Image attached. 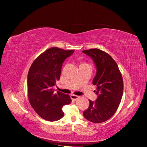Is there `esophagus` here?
Wrapping results in <instances>:
<instances>
[{
    "label": "esophagus",
    "mask_w": 147,
    "mask_h": 147,
    "mask_svg": "<svg viewBox=\"0 0 147 147\" xmlns=\"http://www.w3.org/2000/svg\"><path fill=\"white\" fill-rule=\"evenodd\" d=\"M70 97H71V99H72V100H74V101H76V100H77L78 99H79V96L75 95H71Z\"/></svg>",
    "instance_id": "1"
}]
</instances>
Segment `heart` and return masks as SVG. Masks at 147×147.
<instances>
[{
  "instance_id": "obj_1",
  "label": "heart",
  "mask_w": 147,
  "mask_h": 147,
  "mask_svg": "<svg viewBox=\"0 0 147 147\" xmlns=\"http://www.w3.org/2000/svg\"><path fill=\"white\" fill-rule=\"evenodd\" d=\"M82 64H81V65H82Z\"/></svg>"
}]
</instances>
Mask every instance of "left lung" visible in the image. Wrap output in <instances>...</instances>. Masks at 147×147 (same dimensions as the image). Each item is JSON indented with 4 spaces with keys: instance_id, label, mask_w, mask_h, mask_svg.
Returning a JSON list of instances; mask_svg holds the SVG:
<instances>
[{
    "instance_id": "1",
    "label": "left lung",
    "mask_w": 147,
    "mask_h": 147,
    "mask_svg": "<svg viewBox=\"0 0 147 147\" xmlns=\"http://www.w3.org/2000/svg\"><path fill=\"white\" fill-rule=\"evenodd\" d=\"M93 60L96 73L93 84L98 95L95 101L89 100L88 109L83 111L84 118L100 123L110 119L117 110L123 93V81L118 65L113 58L98 49L82 51Z\"/></svg>"
}]
</instances>
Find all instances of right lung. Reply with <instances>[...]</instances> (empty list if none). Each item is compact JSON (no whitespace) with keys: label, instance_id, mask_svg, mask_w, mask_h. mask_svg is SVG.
Masks as SVG:
<instances>
[{"label":"right lung","instance_id":"1","mask_svg":"<svg viewBox=\"0 0 147 147\" xmlns=\"http://www.w3.org/2000/svg\"><path fill=\"white\" fill-rule=\"evenodd\" d=\"M74 50L65 51L53 47L38 56L31 65L27 76L29 102L40 117L49 121H55L64 116L62 108L69 104L68 95L52 88L59 80L64 61Z\"/></svg>","mask_w":147,"mask_h":147}]
</instances>
